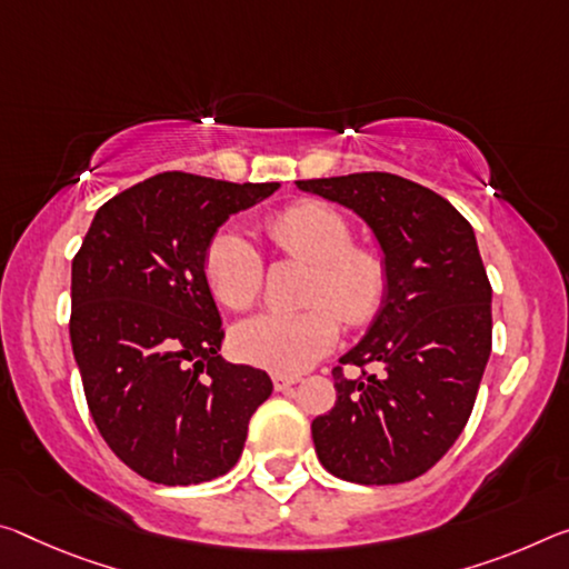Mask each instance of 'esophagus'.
Masks as SVG:
<instances>
[{
  "mask_svg": "<svg viewBox=\"0 0 569 569\" xmlns=\"http://www.w3.org/2000/svg\"><path fill=\"white\" fill-rule=\"evenodd\" d=\"M299 382H301L299 375H276V377H273V387H276L278 392L291 390V387L299 385Z\"/></svg>",
  "mask_w": 569,
  "mask_h": 569,
  "instance_id": "34e87169",
  "label": "esophagus"
}]
</instances>
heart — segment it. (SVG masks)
Listing matches in <instances>:
<instances>
[{"label":"heart","mask_w":569,"mask_h":569,"mask_svg":"<svg viewBox=\"0 0 569 569\" xmlns=\"http://www.w3.org/2000/svg\"><path fill=\"white\" fill-rule=\"evenodd\" d=\"M266 238L283 256L311 266L303 311H266L232 331L242 362L276 375H299L337 345L341 321L357 329L387 299V260L377 248L351 242L349 220L333 207L303 200L270 214ZM204 281L220 306L248 311L263 291V258L236 230L214 232L202 258Z\"/></svg>","instance_id":"1"}]
</instances>
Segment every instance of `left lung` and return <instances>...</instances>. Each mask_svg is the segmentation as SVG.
Wrapping results in <instances>:
<instances>
[{"label":"left lung","mask_w":569,"mask_h":569,"mask_svg":"<svg viewBox=\"0 0 569 569\" xmlns=\"http://www.w3.org/2000/svg\"><path fill=\"white\" fill-rule=\"evenodd\" d=\"M296 184L355 210L390 273L367 337L333 367L337 402L311 422L319 461L351 483L418 479L463 432L491 355V283L471 222L446 197L387 171ZM345 366L360 375L347 378Z\"/></svg>","instance_id":"8db88e82"}]
</instances>
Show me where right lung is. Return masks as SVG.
Segmentation results:
<instances>
[{
  "label": "right lung",
  "mask_w": 569,
  "mask_h": 569,
  "mask_svg": "<svg viewBox=\"0 0 569 569\" xmlns=\"http://www.w3.org/2000/svg\"><path fill=\"white\" fill-rule=\"evenodd\" d=\"M278 182L236 184L161 171L111 197L73 258L70 341L108 448L147 481H212L238 463L273 382L218 355L220 311L207 242Z\"/></svg>",
  "instance_id": "obj_1"
}]
</instances>
